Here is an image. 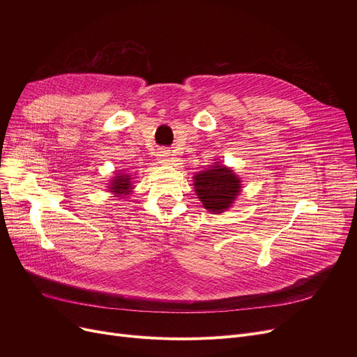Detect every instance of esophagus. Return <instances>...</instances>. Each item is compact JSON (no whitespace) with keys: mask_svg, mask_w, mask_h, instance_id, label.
<instances>
[{"mask_svg":"<svg viewBox=\"0 0 357 357\" xmlns=\"http://www.w3.org/2000/svg\"><path fill=\"white\" fill-rule=\"evenodd\" d=\"M158 160H159L160 163H174V162H176V158H175V155L171 152V150L160 149L159 152H158Z\"/></svg>","mask_w":357,"mask_h":357,"instance_id":"obj_1","label":"esophagus"}]
</instances>
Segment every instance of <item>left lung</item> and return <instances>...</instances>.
Masks as SVG:
<instances>
[{
  "instance_id": "1",
  "label": "left lung",
  "mask_w": 357,
  "mask_h": 357,
  "mask_svg": "<svg viewBox=\"0 0 357 357\" xmlns=\"http://www.w3.org/2000/svg\"><path fill=\"white\" fill-rule=\"evenodd\" d=\"M192 179L202 207L214 214L229 210L241 190L240 178L230 167L220 163L195 174Z\"/></svg>"
}]
</instances>
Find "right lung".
I'll return each mask as SVG.
<instances>
[{"label":"right lung","mask_w":357,"mask_h":357,"mask_svg":"<svg viewBox=\"0 0 357 357\" xmlns=\"http://www.w3.org/2000/svg\"><path fill=\"white\" fill-rule=\"evenodd\" d=\"M108 188H109V192H114L117 197L131 194V190H133V185H131V175L117 174L116 176H112V181Z\"/></svg>","instance_id":"1"}]
</instances>
